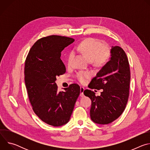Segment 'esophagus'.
Masks as SVG:
<instances>
[{
  "label": "esophagus",
  "mask_w": 150,
  "mask_h": 150,
  "mask_svg": "<svg viewBox=\"0 0 150 150\" xmlns=\"http://www.w3.org/2000/svg\"><path fill=\"white\" fill-rule=\"evenodd\" d=\"M84 90H85V88L83 87H81V88H80V92H81L80 96L81 97H83L84 96V95H83Z\"/></svg>",
  "instance_id": "obj_1"
}]
</instances>
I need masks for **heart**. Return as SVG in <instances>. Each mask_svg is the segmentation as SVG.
<instances>
[{
    "label": "heart",
    "mask_w": 150,
    "mask_h": 150,
    "mask_svg": "<svg viewBox=\"0 0 150 150\" xmlns=\"http://www.w3.org/2000/svg\"><path fill=\"white\" fill-rule=\"evenodd\" d=\"M75 50L82 53L90 61H93L97 65H103L109 59L110 49L94 38H88L82 40L75 46ZM73 53L70 52L67 56V63H71ZM91 76L89 72H80L76 74V78L81 82H84Z\"/></svg>",
    "instance_id": "b5f03b06"
}]
</instances>
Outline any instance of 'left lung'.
<instances>
[{
  "instance_id": "8db88e82",
  "label": "left lung",
  "mask_w": 150,
  "mask_h": 150,
  "mask_svg": "<svg viewBox=\"0 0 150 150\" xmlns=\"http://www.w3.org/2000/svg\"><path fill=\"white\" fill-rule=\"evenodd\" d=\"M110 60L97 74L88 85L91 89H103L100 96L85 90L83 94L91 100L90 117L98 124L105 125L117 119L123 112L129 95L131 72L125 51L112 47Z\"/></svg>"
}]
</instances>
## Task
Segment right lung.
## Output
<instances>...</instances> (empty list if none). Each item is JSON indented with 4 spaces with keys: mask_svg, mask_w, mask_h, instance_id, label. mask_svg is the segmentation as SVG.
Instances as JSON below:
<instances>
[{
    "mask_svg": "<svg viewBox=\"0 0 150 150\" xmlns=\"http://www.w3.org/2000/svg\"><path fill=\"white\" fill-rule=\"evenodd\" d=\"M71 37L52 35L38 39L25 62V83L35 114L46 123L59 126L68 122L80 94V87L72 83L58 91L57 76L66 72L61 52L71 44Z\"/></svg>",
    "mask_w": 150,
    "mask_h": 150,
    "instance_id": "right-lung-1",
    "label": "right lung"
}]
</instances>
